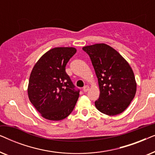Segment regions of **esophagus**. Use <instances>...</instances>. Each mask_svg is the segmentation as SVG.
<instances>
[{
  "label": "esophagus",
  "mask_w": 155,
  "mask_h": 155,
  "mask_svg": "<svg viewBox=\"0 0 155 155\" xmlns=\"http://www.w3.org/2000/svg\"><path fill=\"white\" fill-rule=\"evenodd\" d=\"M89 88H90V87H89V86L85 85V86H84V87H83V89H82V90H83L84 92H87V91L89 90Z\"/></svg>",
  "instance_id": "1"
}]
</instances>
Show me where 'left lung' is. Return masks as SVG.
I'll return each mask as SVG.
<instances>
[{
    "instance_id": "left-lung-1",
    "label": "left lung",
    "mask_w": 155,
    "mask_h": 155,
    "mask_svg": "<svg viewBox=\"0 0 155 155\" xmlns=\"http://www.w3.org/2000/svg\"><path fill=\"white\" fill-rule=\"evenodd\" d=\"M90 57L100 90L95 107L101 113L115 116L124 111L134 98V73L124 57L111 46L96 44L82 48Z\"/></svg>"
}]
</instances>
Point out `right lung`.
I'll use <instances>...</instances> for the list:
<instances>
[{"label": "right lung", "instance_id": "add662e5", "mask_svg": "<svg viewBox=\"0 0 155 155\" xmlns=\"http://www.w3.org/2000/svg\"><path fill=\"white\" fill-rule=\"evenodd\" d=\"M76 51L73 47L51 48L39 59L31 72L29 99L46 119H64L75 107L80 90H75L65 66Z\"/></svg>", "mask_w": 155, "mask_h": 155}]
</instances>
